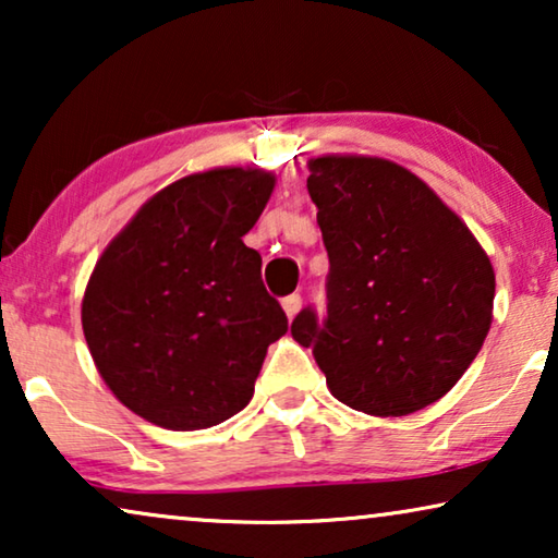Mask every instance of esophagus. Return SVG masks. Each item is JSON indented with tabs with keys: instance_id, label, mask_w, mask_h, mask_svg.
Returning <instances> with one entry per match:
<instances>
[{
	"instance_id": "1",
	"label": "esophagus",
	"mask_w": 558,
	"mask_h": 558,
	"mask_svg": "<svg viewBox=\"0 0 558 558\" xmlns=\"http://www.w3.org/2000/svg\"><path fill=\"white\" fill-rule=\"evenodd\" d=\"M281 307H284V312H287V317L292 319L296 312H300V307H302V296L300 294H289V296H284V300H281Z\"/></svg>"
}]
</instances>
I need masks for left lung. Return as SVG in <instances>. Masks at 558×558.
<instances>
[{
	"mask_svg": "<svg viewBox=\"0 0 558 558\" xmlns=\"http://www.w3.org/2000/svg\"><path fill=\"white\" fill-rule=\"evenodd\" d=\"M307 190L330 258L327 317L302 310L292 338L350 409L407 416L439 401L490 330V258L424 180L388 159H310Z\"/></svg>",
	"mask_w": 558,
	"mask_h": 558,
	"instance_id": "left-lung-1",
	"label": "left lung"
}]
</instances>
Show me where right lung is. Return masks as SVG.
Listing matches in <instances>:
<instances>
[{"label": "right lung", "mask_w": 558, "mask_h": 558, "mask_svg": "<svg viewBox=\"0 0 558 558\" xmlns=\"http://www.w3.org/2000/svg\"><path fill=\"white\" fill-rule=\"evenodd\" d=\"M274 182L254 167L187 174L104 248L83 294V335L136 416L208 429L254 396L266 348L289 327L262 281V256L243 243Z\"/></svg>", "instance_id": "right-lung-1"}]
</instances>
